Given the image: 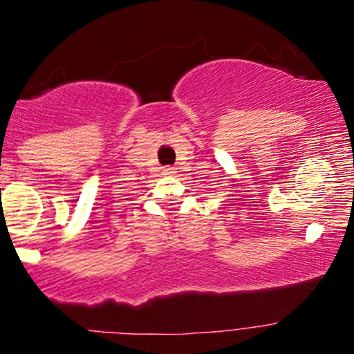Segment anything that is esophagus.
Instances as JSON below:
<instances>
[{"mask_svg":"<svg viewBox=\"0 0 354 354\" xmlns=\"http://www.w3.org/2000/svg\"><path fill=\"white\" fill-rule=\"evenodd\" d=\"M166 171H168L169 174H171V173H173V171H171V169H166Z\"/></svg>","mask_w":354,"mask_h":354,"instance_id":"obj_1","label":"esophagus"}]
</instances>
